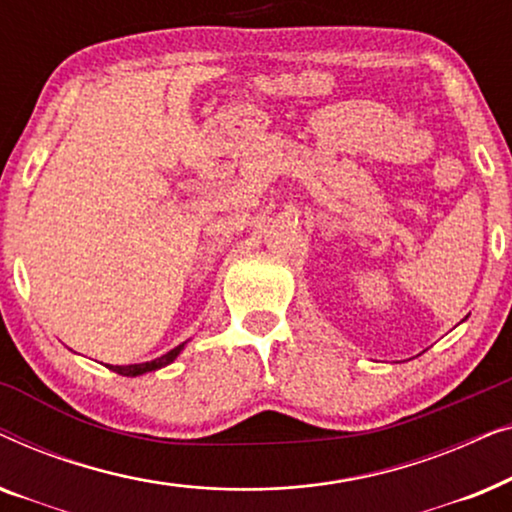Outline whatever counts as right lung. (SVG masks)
I'll use <instances>...</instances> for the list:
<instances>
[{"label":"right lung","mask_w":512,"mask_h":512,"mask_svg":"<svg viewBox=\"0 0 512 512\" xmlns=\"http://www.w3.org/2000/svg\"><path fill=\"white\" fill-rule=\"evenodd\" d=\"M181 349H184V345H179V347L170 349V352L163 354V356H158V359H153V361H146V363H135V366H107V368H109V370H114V373H118V375H128V377H135V375L149 373V370H158V368L167 366V363H172V361L177 359V356H179Z\"/></svg>","instance_id":"1"}]
</instances>
